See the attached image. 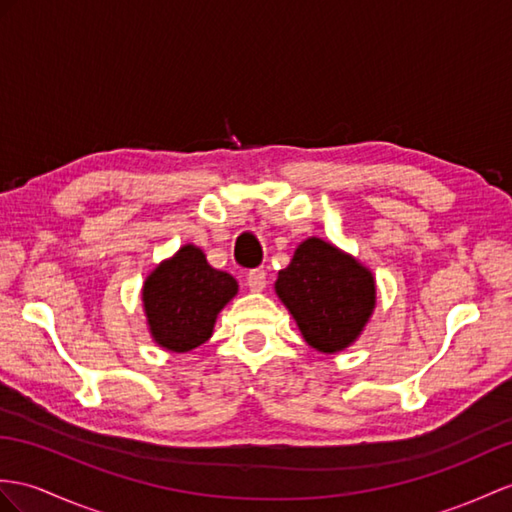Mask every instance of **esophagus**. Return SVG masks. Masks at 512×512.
Returning <instances> with one entry per match:
<instances>
[{"mask_svg":"<svg viewBox=\"0 0 512 512\" xmlns=\"http://www.w3.org/2000/svg\"><path fill=\"white\" fill-rule=\"evenodd\" d=\"M265 284H267V273L263 271V269H252L247 273V286H249V291H263L265 289Z\"/></svg>","mask_w":512,"mask_h":512,"instance_id":"1","label":"esophagus"}]
</instances>
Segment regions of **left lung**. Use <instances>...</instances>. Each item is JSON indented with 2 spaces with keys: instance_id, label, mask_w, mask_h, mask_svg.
Listing matches in <instances>:
<instances>
[{
  "instance_id": "obj_1",
  "label": "left lung",
  "mask_w": 512,
  "mask_h": 512,
  "mask_svg": "<svg viewBox=\"0 0 512 512\" xmlns=\"http://www.w3.org/2000/svg\"><path fill=\"white\" fill-rule=\"evenodd\" d=\"M276 293L306 343L323 354L354 343L376 306L371 273L321 239H308L295 249L291 265L278 273Z\"/></svg>"
}]
</instances>
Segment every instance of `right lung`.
Returning a JSON list of instances; mask_svg holds the SVG:
<instances>
[{"mask_svg": "<svg viewBox=\"0 0 512 512\" xmlns=\"http://www.w3.org/2000/svg\"><path fill=\"white\" fill-rule=\"evenodd\" d=\"M236 289V280L210 267L202 249L184 245L171 260L158 265L143 286L147 323L156 343L176 354L206 343L219 310Z\"/></svg>", "mask_w": 512, "mask_h": 512, "instance_id": "add662e5", "label": "right lung"}]
</instances>
